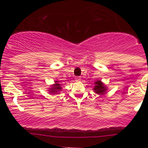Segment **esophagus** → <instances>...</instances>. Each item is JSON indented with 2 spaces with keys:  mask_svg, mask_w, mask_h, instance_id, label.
<instances>
[{
  "mask_svg": "<svg viewBox=\"0 0 148 148\" xmlns=\"http://www.w3.org/2000/svg\"><path fill=\"white\" fill-rule=\"evenodd\" d=\"M80 79H81V77H76V80H77V81H79Z\"/></svg>",
  "mask_w": 148,
  "mask_h": 148,
  "instance_id": "1",
  "label": "esophagus"
}]
</instances>
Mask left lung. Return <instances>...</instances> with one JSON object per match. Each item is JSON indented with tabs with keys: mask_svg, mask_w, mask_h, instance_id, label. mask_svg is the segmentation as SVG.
Here are the masks:
<instances>
[{
	"mask_svg": "<svg viewBox=\"0 0 148 148\" xmlns=\"http://www.w3.org/2000/svg\"><path fill=\"white\" fill-rule=\"evenodd\" d=\"M95 85L96 86L94 88V90L97 94H100V95L102 94H102L104 93V92L106 91V88L103 85V84L101 82V81L95 82Z\"/></svg>",
	"mask_w": 148,
	"mask_h": 148,
	"instance_id": "obj_1",
	"label": "left lung"
}]
</instances>
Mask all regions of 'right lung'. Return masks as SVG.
I'll return each mask as SVG.
<instances>
[{"label":"right lung","instance_id":"add662e5","mask_svg":"<svg viewBox=\"0 0 148 148\" xmlns=\"http://www.w3.org/2000/svg\"><path fill=\"white\" fill-rule=\"evenodd\" d=\"M56 82V84L53 85V87L50 88V89H51L50 92H52V94L56 93V92H58V91H61V89H62V87H61L60 84L56 83L57 82Z\"/></svg>","mask_w":148,"mask_h":148}]
</instances>
